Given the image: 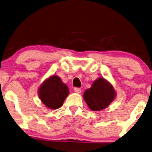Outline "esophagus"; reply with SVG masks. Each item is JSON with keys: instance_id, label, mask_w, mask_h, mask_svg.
Segmentation results:
<instances>
[{"instance_id": "34e87169", "label": "esophagus", "mask_w": 152, "mask_h": 152, "mask_svg": "<svg viewBox=\"0 0 152 152\" xmlns=\"http://www.w3.org/2000/svg\"><path fill=\"white\" fill-rule=\"evenodd\" d=\"M74 90L76 93H77V94H80L82 92V89H80V88H75Z\"/></svg>"}]
</instances>
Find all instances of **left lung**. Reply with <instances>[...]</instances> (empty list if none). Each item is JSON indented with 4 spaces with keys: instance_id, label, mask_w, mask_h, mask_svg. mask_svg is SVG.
Listing matches in <instances>:
<instances>
[{
    "instance_id": "left-lung-1",
    "label": "left lung",
    "mask_w": 152,
    "mask_h": 152,
    "mask_svg": "<svg viewBox=\"0 0 152 152\" xmlns=\"http://www.w3.org/2000/svg\"><path fill=\"white\" fill-rule=\"evenodd\" d=\"M115 96L116 92L113 85L103 77L95 80L91 87L87 89L83 94L85 102L94 111L107 108Z\"/></svg>"
}]
</instances>
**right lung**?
Listing matches in <instances>:
<instances>
[{"label": "right lung", "instance_id": "add662e5", "mask_svg": "<svg viewBox=\"0 0 152 152\" xmlns=\"http://www.w3.org/2000/svg\"><path fill=\"white\" fill-rule=\"evenodd\" d=\"M39 97L50 109H57L63 106L69 94L67 86L57 75H52L42 84L39 89Z\"/></svg>", "mask_w": 152, "mask_h": 152}]
</instances>
